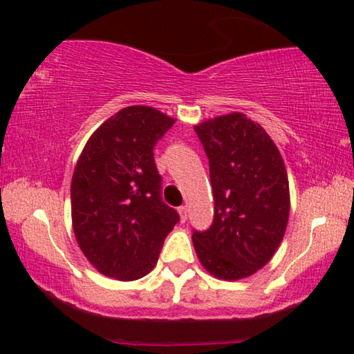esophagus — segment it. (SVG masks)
Wrapping results in <instances>:
<instances>
[{"label": "esophagus", "instance_id": "34e87169", "mask_svg": "<svg viewBox=\"0 0 354 354\" xmlns=\"http://www.w3.org/2000/svg\"><path fill=\"white\" fill-rule=\"evenodd\" d=\"M178 213H179V218H181V223H186L187 213H189V209H187L186 205H183V207H179V208H178Z\"/></svg>", "mask_w": 354, "mask_h": 354}]
</instances>
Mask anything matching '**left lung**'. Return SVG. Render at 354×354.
Instances as JSON below:
<instances>
[{
  "label": "left lung",
  "instance_id": "8db88e82",
  "mask_svg": "<svg viewBox=\"0 0 354 354\" xmlns=\"http://www.w3.org/2000/svg\"><path fill=\"white\" fill-rule=\"evenodd\" d=\"M209 162L211 227L194 230L205 270L219 279L251 277L272 259L289 219V181L277 145L246 114L230 113L194 127Z\"/></svg>",
  "mask_w": 354,
  "mask_h": 354
}]
</instances>
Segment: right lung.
Returning <instances> with one entry per match:
<instances>
[{
    "instance_id": "1",
    "label": "right lung",
    "mask_w": 354,
    "mask_h": 354,
    "mask_svg": "<svg viewBox=\"0 0 354 354\" xmlns=\"http://www.w3.org/2000/svg\"><path fill=\"white\" fill-rule=\"evenodd\" d=\"M176 119L151 106H127L93 131L71 181V219L87 261L104 277L143 278L156 267L179 221L162 202L154 146Z\"/></svg>"
}]
</instances>
